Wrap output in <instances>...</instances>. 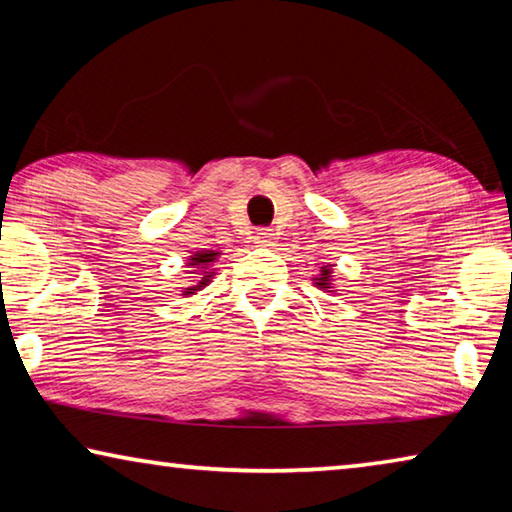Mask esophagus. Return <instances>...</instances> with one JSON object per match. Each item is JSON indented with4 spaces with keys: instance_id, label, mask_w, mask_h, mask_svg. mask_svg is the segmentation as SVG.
<instances>
[{
    "instance_id": "34e87169",
    "label": "esophagus",
    "mask_w": 512,
    "mask_h": 512,
    "mask_svg": "<svg viewBox=\"0 0 512 512\" xmlns=\"http://www.w3.org/2000/svg\"><path fill=\"white\" fill-rule=\"evenodd\" d=\"M273 239H275L273 230H268V228H259V230L255 232V244H257L259 248L273 246Z\"/></svg>"
}]
</instances>
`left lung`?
Masks as SVG:
<instances>
[{
    "mask_svg": "<svg viewBox=\"0 0 512 512\" xmlns=\"http://www.w3.org/2000/svg\"><path fill=\"white\" fill-rule=\"evenodd\" d=\"M311 280H314V284H316V287H318L320 291L336 293V289H334V268H332V264L320 266V273H318L316 277H311Z\"/></svg>",
    "mask_w": 512,
    "mask_h": 512,
    "instance_id": "left-lung-1",
    "label": "left lung"
}]
</instances>
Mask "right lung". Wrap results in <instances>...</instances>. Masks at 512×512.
Here are the masks:
<instances>
[{
  "label": "right lung",
  "mask_w": 512,
  "mask_h": 512,
  "mask_svg": "<svg viewBox=\"0 0 512 512\" xmlns=\"http://www.w3.org/2000/svg\"><path fill=\"white\" fill-rule=\"evenodd\" d=\"M219 255H221L219 250H198V253L187 257V268H192L198 280L192 284V287H185L180 296L192 298V296H196L198 291H203L207 284L214 280V275H216L214 262H216V259H219ZM192 271H189V273H192Z\"/></svg>",
  "instance_id": "1"
}]
</instances>
